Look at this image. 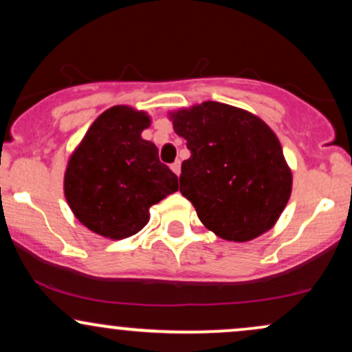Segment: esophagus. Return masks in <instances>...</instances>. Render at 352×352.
<instances>
[{"mask_svg": "<svg viewBox=\"0 0 352 352\" xmlns=\"http://www.w3.org/2000/svg\"><path fill=\"white\" fill-rule=\"evenodd\" d=\"M170 168L173 172L177 173V175H180V160H177V162H173L172 165H170Z\"/></svg>", "mask_w": 352, "mask_h": 352, "instance_id": "esophagus-1", "label": "esophagus"}]
</instances>
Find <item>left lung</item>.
<instances>
[{
	"label": "left lung",
	"mask_w": 352,
	"mask_h": 352,
	"mask_svg": "<svg viewBox=\"0 0 352 352\" xmlns=\"http://www.w3.org/2000/svg\"><path fill=\"white\" fill-rule=\"evenodd\" d=\"M187 140L180 192L200 221L228 241H250L276 223L292 195L293 177L278 137L260 117L207 102L172 112Z\"/></svg>",
	"instance_id": "left-lung-1"
}]
</instances>
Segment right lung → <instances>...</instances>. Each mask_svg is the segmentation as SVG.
I'll return each instance as SVG.
<instances>
[{
	"instance_id": "right-lung-1",
	"label": "right lung",
	"mask_w": 352,
	"mask_h": 352,
	"mask_svg": "<svg viewBox=\"0 0 352 352\" xmlns=\"http://www.w3.org/2000/svg\"><path fill=\"white\" fill-rule=\"evenodd\" d=\"M148 125L145 112L107 109L67 162L64 195L76 218L98 235H135L148 223V208L179 190V179L160 162L155 144L140 137Z\"/></svg>"
}]
</instances>
